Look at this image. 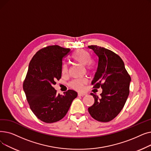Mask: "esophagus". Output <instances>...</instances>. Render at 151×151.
<instances>
[{"label": "esophagus", "instance_id": "obj_1", "mask_svg": "<svg viewBox=\"0 0 151 151\" xmlns=\"http://www.w3.org/2000/svg\"><path fill=\"white\" fill-rule=\"evenodd\" d=\"M86 93H81V92H79L78 93V97H83L84 96H86Z\"/></svg>", "mask_w": 151, "mask_h": 151}]
</instances>
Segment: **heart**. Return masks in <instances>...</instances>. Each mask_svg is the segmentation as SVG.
Here are the masks:
<instances>
[{
  "instance_id": "obj_1",
  "label": "heart",
  "mask_w": 151,
  "mask_h": 151,
  "mask_svg": "<svg viewBox=\"0 0 151 151\" xmlns=\"http://www.w3.org/2000/svg\"><path fill=\"white\" fill-rule=\"evenodd\" d=\"M72 59L80 64L83 65L86 70L88 71L92 70L94 68V61L91 58L89 52L86 50L80 49L76 50L72 55ZM61 71L63 75L68 73V67L66 63H63L62 65ZM87 83H88V80L86 78H78L70 81L68 85L71 89L76 91H81Z\"/></svg>"
}]
</instances>
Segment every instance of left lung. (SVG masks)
<instances>
[{"label":"left lung","mask_w":151,"mask_h":151,"mask_svg":"<svg viewBox=\"0 0 151 151\" xmlns=\"http://www.w3.org/2000/svg\"><path fill=\"white\" fill-rule=\"evenodd\" d=\"M97 58V69L92 81L93 88H102L101 97L91 93L95 102L88 108L98 121L113 120L121 112L130 93L131 78L122 59L115 52L97 45L88 46Z\"/></svg>","instance_id":"1"}]
</instances>
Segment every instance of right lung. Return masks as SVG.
<instances>
[{
    "label": "right lung",
    "instance_id": "right-lung-1",
    "mask_svg": "<svg viewBox=\"0 0 151 151\" xmlns=\"http://www.w3.org/2000/svg\"><path fill=\"white\" fill-rule=\"evenodd\" d=\"M70 53L69 48L48 46L37 51L29 63L23 89L30 108L44 122L62 119L77 97L73 90H68L62 96L53 88L55 81L61 78L63 59Z\"/></svg>",
    "mask_w": 151,
    "mask_h": 151
}]
</instances>
